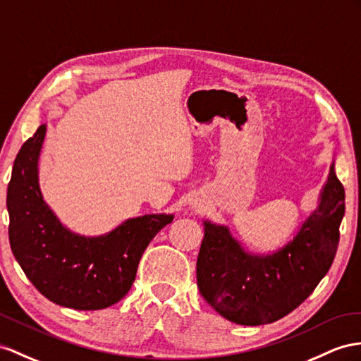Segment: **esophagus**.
Segmentation results:
<instances>
[{"label":"esophagus","mask_w":361,"mask_h":361,"mask_svg":"<svg viewBox=\"0 0 361 361\" xmlns=\"http://www.w3.org/2000/svg\"><path fill=\"white\" fill-rule=\"evenodd\" d=\"M193 207H200V202H193Z\"/></svg>","instance_id":"esophagus-1"}]
</instances>
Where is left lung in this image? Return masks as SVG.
<instances>
[{"mask_svg": "<svg viewBox=\"0 0 361 361\" xmlns=\"http://www.w3.org/2000/svg\"><path fill=\"white\" fill-rule=\"evenodd\" d=\"M345 215V189L329 169L320 204L293 241L270 256L244 252L227 227L204 223L197 261L202 298L239 325L273 323L294 311L331 269Z\"/></svg>", "mask_w": 361, "mask_h": 361, "instance_id": "obj_1", "label": "left lung"}]
</instances>
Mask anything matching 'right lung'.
I'll list each match as a JSON object with an SVG mask.
<instances>
[{
    "label": "right lung",
    "mask_w": 361,
    "mask_h": 361,
    "mask_svg": "<svg viewBox=\"0 0 361 361\" xmlns=\"http://www.w3.org/2000/svg\"><path fill=\"white\" fill-rule=\"evenodd\" d=\"M45 125L18 152L7 188L8 241L15 259L42 295L80 311L111 307L135 279L146 247L172 215L128 219L105 236L71 233L45 204L38 184V157Z\"/></svg>",
    "instance_id": "right-lung-1"
}]
</instances>
